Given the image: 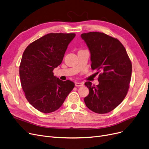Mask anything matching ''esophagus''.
I'll list each match as a JSON object with an SVG mask.
<instances>
[{
    "label": "esophagus",
    "instance_id": "1",
    "mask_svg": "<svg viewBox=\"0 0 149 149\" xmlns=\"http://www.w3.org/2000/svg\"><path fill=\"white\" fill-rule=\"evenodd\" d=\"M75 86H83V83H81V82H76L75 83Z\"/></svg>",
    "mask_w": 149,
    "mask_h": 149
}]
</instances>
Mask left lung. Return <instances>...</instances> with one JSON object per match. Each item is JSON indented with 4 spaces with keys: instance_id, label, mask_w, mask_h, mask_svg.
I'll use <instances>...</instances> for the list:
<instances>
[{
    "instance_id": "obj_1",
    "label": "left lung",
    "mask_w": 149,
    "mask_h": 149,
    "mask_svg": "<svg viewBox=\"0 0 149 149\" xmlns=\"http://www.w3.org/2000/svg\"><path fill=\"white\" fill-rule=\"evenodd\" d=\"M89 50L91 68L100 72L99 85H85L89 90L84 99L86 107L99 114L110 112L125 97L132 71L131 61L122 44L100 32H89L81 35Z\"/></svg>"
}]
</instances>
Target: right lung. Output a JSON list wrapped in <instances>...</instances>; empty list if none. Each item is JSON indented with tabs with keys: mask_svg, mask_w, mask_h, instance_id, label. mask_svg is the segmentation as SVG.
<instances>
[{
	"mask_svg": "<svg viewBox=\"0 0 149 149\" xmlns=\"http://www.w3.org/2000/svg\"><path fill=\"white\" fill-rule=\"evenodd\" d=\"M75 36V33H49L24 50L19 66L21 83L25 97L37 110L44 113L57 110L74 88V82L60 80L53 70L61 63Z\"/></svg>",
	"mask_w": 149,
	"mask_h": 149,
	"instance_id": "right-lung-1",
	"label": "right lung"
}]
</instances>
